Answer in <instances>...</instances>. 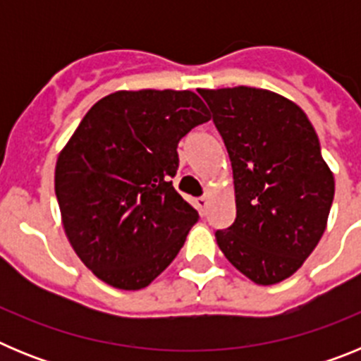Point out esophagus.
Segmentation results:
<instances>
[{
  "label": "esophagus",
  "mask_w": 361,
  "mask_h": 361,
  "mask_svg": "<svg viewBox=\"0 0 361 361\" xmlns=\"http://www.w3.org/2000/svg\"><path fill=\"white\" fill-rule=\"evenodd\" d=\"M195 204H197V209L200 212V215H204V213H206V208H208L209 199L208 197H199V199L195 200Z\"/></svg>",
  "instance_id": "34e87169"
}]
</instances>
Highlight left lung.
Wrapping results in <instances>:
<instances>
[{
    "mask_svg": "<svg viewBox=\"0 0 361 361\" xmlns=\"http://www.w3.org/2000/svg\"><path fill=\"white\" fill-rule=\"evenodd\" d=\"M224 139L237 219L216 231L220 251L258 286L295 275L320 242L334 177L304 110L276 92L233 86L206 90Z\"/></svg>",
    "mask_w": 361,
    "mask_h": 361,
    "instance_id": "8db88e82",
    "label": "left lung"
}]
</instances>
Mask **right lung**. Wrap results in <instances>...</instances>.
Segmentation results:
<instances>
[{"label":"right lung","instance_id":"right-lung-1","mask_svg":"<svg viewBox=\"0 0 361 361\" xmlns=\"http://www.w3.org/2000/svg\"><path fill=\"white\" fill-rule=\"evenodd\" d=\"M209 121L191 90H119L88 110L57 155L61 224L104 283L137 291L184 245L199 213L175 191L178 141Z\"/></svg>","mask_w":361,"mask_h":361}]
</instances>
